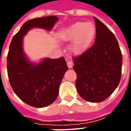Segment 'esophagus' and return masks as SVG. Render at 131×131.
I'll list each match as a JSON object with an SVG mask.
<instances>
[{"label": "esophagus", "instance_id": "34e87169", "mask_svg": "<svg viewBox=\"0 0 131 131\" xmlns=\"http://www.w3.org/2000/svg\"><path fill=\"white\" fill-rule=\"evenodd\" d=\"M67 66H68V67L69 69H71L72 67H73L74 64H73V62H71V61H67Z\"/></svg>", "mask_w": 131, "mask_h": 131}]
</instances>
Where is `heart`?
<instances>
[{
    "instance_id": "heart-1",
    "label": "heart",
    "mask_w": 131,
    "mask_h": 131,
    "mask_svg": "<svg viewBox=\"0 0 131 131\" xmlns=\"http://www.w3.org/2000/svg\"><path fill=\"white\" fill-rule=\"evenodd\" d=\"M95 35V27L91 22L78 21L61 29L57 34L60 42L71 41L70 50L75 54H81L88 49Z\"/></svg>"
}]
</instances>
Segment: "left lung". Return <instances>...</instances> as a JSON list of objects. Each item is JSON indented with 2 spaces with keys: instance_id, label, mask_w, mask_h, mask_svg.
I'll return each instance as SVG.
<instances>
[{
  "instance_id": "obj_1",
  "label": "left lung",
  "mask_w": 131,
  "mask_h": 131,
  "mask_svg": "<svg viewBox=\"0 0 131 131\" xmlns=\"http://www.w3.org/2000/svg\"><path fill=\"white\" fill-rule=\"evenodd\" d=\"M96 26L95 43L83 54L74 58L79 95L91 102L105 100L121 80L122 54L113 33L94 17Z\"/></svg>"
}]
</instances>
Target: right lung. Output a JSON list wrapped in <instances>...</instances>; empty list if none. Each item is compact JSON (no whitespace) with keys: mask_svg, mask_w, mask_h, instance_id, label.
<instances>
[{"mask_svg":"<svg viewBox=\"0 0 131 131\" xmlns=\"http://www.w3.org/2000/svg\"><path fill=\"white\" fill-rule=\"evenodd\" d=\"M58 21L55 16L26 21L12 39L7 57L10 83L19 98L31 107H45L57 99L63 77L68 70L64 58H44L31 62L25 54L23 38L29 31L39 28L50 31Z\"/></svg>","mask_w":131,"mask_h":131,"instance_id":"obj_1","label":"right lung"}]
</instances>
